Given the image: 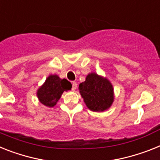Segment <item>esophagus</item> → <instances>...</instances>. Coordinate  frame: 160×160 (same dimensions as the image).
<instances>
[{
    "instance_id": "34e87169",
    "label": "esophagus",
    "mask_w": 160,
    "mask_h": 160,
    "mask_svg": "<svg viewBox=\"0 0 160 160\" xmlns=\"http://www.w3.org/2000/svg\"><path fill=\"white\" fill-rule=\"evenodd\" d=\"M76 87H77V84H76V82H72V91H75L76 89Z\"/></svg>"
}]
</instances>
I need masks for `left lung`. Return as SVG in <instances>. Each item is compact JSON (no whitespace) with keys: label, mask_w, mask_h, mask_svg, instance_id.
Here are the masks:
<instances>
[{"label":"left lung","mask_w":160,"mask_h":160,"mask_svg":"<svg viewBox=\"0 0 160 160\" xmlns=\"http://www.w3.org/2000/svg\"><path fill=\"white\" fill-rule=\"evenodd\" d=\"M79 90L86 107L95 112L108 110L115 100L114 88L111 81L95 72L87 75L84 82L79 84Z\"/></svg>","instance_id":"left-lung-1"}]
</instances>
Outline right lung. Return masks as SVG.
I'll use <instances>...</instances> for the list:
<instances>
[{
	"label": "right lung",
	"instance_id": "add662e5",
	"mask_svg": "<svg viewBox=\"0 0 160 160\" xmlns=\"http://www.w3.org/2000/svg\"><path fill=\"white\" fill-rule=\"evenodd\" d=\"M72 88V84L66 79H61L58 75H49L37 91L39 102L45 107H53L64 91Z\"/></svg>",
	"mask_w": 160,
	"mask_h": 160
}]
</instances>
